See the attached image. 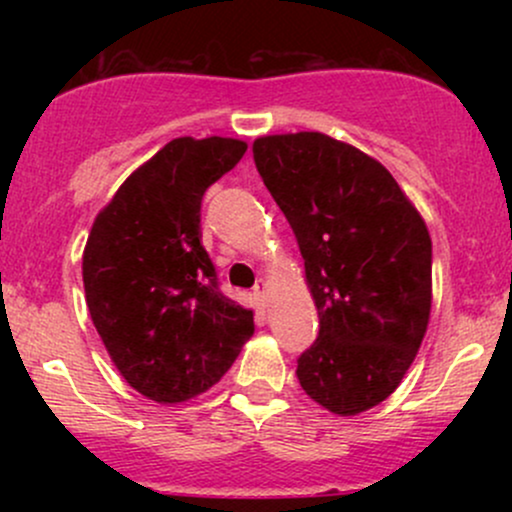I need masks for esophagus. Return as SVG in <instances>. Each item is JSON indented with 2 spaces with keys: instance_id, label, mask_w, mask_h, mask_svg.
<instances>
[{
  "instance_id": "obj_1",
  "label": "esophagus",
  "mask_w": 512,
  "mask_h": 512,
  "mask_svg": "<svg viewBox=\"0 0 512 512\" xmlns=\"http://www.w3.org/2000/svg\"><path fill=\"white\" fill-rule=\"evenodd\" d=\"M267 291H269L267 281H264V279H260V281H257V284H255V296H257V298H260V301H262V303H264V301H267Z\"/></svg>"
}]
</instances>
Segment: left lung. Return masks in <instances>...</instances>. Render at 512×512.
Here are the masks:
<instances>
[{
	"mask_svg": "<svg viewBox=\"0 0 512 512\" xmlns=\"http://www.w3.org/2000/svg\"><path fill=\"white\" fill-rule=\"evenodd\" d=\"M257 173L296 233L320 317L305 395L342 416L402 383L431 315V236L390 170L322 132L260 137Z\"/></svg>",
	"mask_w": 512,
	"mask_h": 512,
	"instance_id": "1",
	"label": "left lung"
}]
</instances>
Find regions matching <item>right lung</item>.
<instances>
[{"label": "right lung", "instance_id": "right-lung-1", "mask_svg": "<svg viewBox=\"0 0 512 512\" xmlns=\"http://www.w3.org/2000/svg\"><path fill=\"white\" fill-rule=\"evenodd\" d=\"M248 151L240 139L180 137L134 170L84 248L93 325L122 378L175 404L207 392L255 332L219 289L202 245V197Z\"/></svg>", "mask_w": 512, "mask_h": 512}]
</instances>
